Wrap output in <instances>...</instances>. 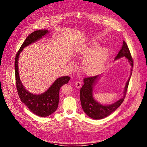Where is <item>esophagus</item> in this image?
I'll return each instance as SVG.
<instances>
[{
    "label": "esophagus",
    "instance_id": "esophagus-1",
    "mask_svg": "<svg viewBox=\"0 0 147 147\" xmlns=\"http://www.w3.org/2000/svg\"><path fill=\"white\" fill-rule=\"evenodd\" d=\"M75 85H76V88H80L82 86V83L80 81H76L75 83Z\"/></svg>",
    "mask_w": 147,
    "mask_h": 147
}]
</instances>
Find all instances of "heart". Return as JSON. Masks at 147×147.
Instances as JSON below:
<instances>
[{
    "label": "heart",
    "mask_w": 147,
    "mask_h": 147,
    "mask_svg": "<svg viewBox=\"0 0 147 147\" xmlns=\"http://www.w3.org/2000/svg\"><path fill=\"white\" fill-rule=\"evenodd\" d=\"M97 48L98 45L92 43L90 48L80 49L76 53L77 57H86L83 62L82 69L88 76L101 73L109 58V51L106 48L97 49Z\"/></svg>",
    "instance_id": "obj_1"
}]
</instances>
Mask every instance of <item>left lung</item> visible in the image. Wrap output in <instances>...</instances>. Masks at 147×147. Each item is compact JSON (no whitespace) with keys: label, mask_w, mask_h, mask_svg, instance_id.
<instances>
[{"label":"left lung","mask_w":147,"mask_h":147,"mask_svg":"<svg viewBox=\"0 0 147 147\" xmlns=\"http://www.w3.org/2000/svg\"><path fill=\"white\" fill-rule=\"evenodd\" d=\"M123 57H125L128 59L129 63L133 67L134 60L132 56H131V53L125 41H123V45L121 49L117 55L115 57V59H119ZM131 74H132V73L130 74V76ZM99 76L97 75L84 78L83 80L84 84L80 91V101L84 112L90 118L96 120L102 119L107 117L108 115H110L112 113L118 109L124 101L126 94L127 91V88L130 78H129L126 84L124 91V96L113 104L103 105L97 102L94 99L93 96H92V88H93V85H94V83L96 80H98L99 78Z\"/></svg>","instance_id":"obj_1"}]
</instances>
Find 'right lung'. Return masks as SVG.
Here are the masks:
<instances>
[{"mask_svg": "<svg viewBox=\"0 0 147 147\" xmlns=\"http://www.w3.org/2000/svg\"><path fill=\"white\" fill-rule=\"evenodd\" d=\"M48 32L47 30H38L29 34L22 44L15 59V82L19 97L21 101L27 105L31 111L40 117L49 116L57 110L59 100L60 88L68 82L70 77H61L57 79L45 93L38 95H33L26 90L21 82L18 74V61L20 53L23 48L40 39Z\"/></svg>", "mask_w": 147, "mask_h": 147, "instance_id": "1", "label": "right lung"}]
</instances>
